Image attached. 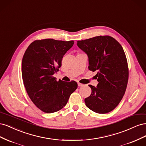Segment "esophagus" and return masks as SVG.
I'll list each match as a JSON object with an SVG mask.
<instances>
[{"label":"esophagus","mask_w":146,"mask_h":146,"mask_svg":"<svg viewBox=\"0 0 146 146\" xmlns=\"http://www.w3.org/2000/svg\"><path fill=\"white\" fill-rule=\"evenodd\" d=\"M84 85L83 84H82V83H78V86H79V87H80V86H83Z\"/></svg>","instance_id":"34e87169"}]
</instances>
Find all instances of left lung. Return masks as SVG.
<instances>
[{
	"instance_id": "1",
	"label": "left lung",
	"mask_w": 146,
	"mask_h": 146,
	"mask_svg": "<svg viewBox=\"0 0 146 146\" xmlns=\"http://www.w3.org/2000/svg\"><path fill=\"white\" fill-rule=\"evenodd\" d=\"M78 47L88 56V68L96 75L99 83L91 88L85 99L86 107L97 113L111 111L122 100L129 80V68L121 45L110 36H98L78 41Z\"/></svg>"
}]
</instances>
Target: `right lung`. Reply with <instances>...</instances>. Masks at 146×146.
I'll return each mask as SVG.
<instances>
[{"label":"right lung","mask_w":146,"mask_h":146,"mask_svg":"<svg viewBox=\"0 0 146 146\" xmlns=\"http://www.w3.org/2000/svg\"><path fill=\"white\" fill-rule=\"evenodd\" d=\"M74 44V41L54 39L36 40L25 52L22 61L24 85L31 100L43 112L52 113L62 109L77 88L75 81H56L53 76Z\"/></svg>","instance_id":"right-lung-1"}]
</instances>
